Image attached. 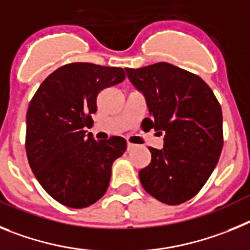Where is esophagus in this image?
Returning a JSON list of instances; mask_svg holds the SVG:
<instances>
[{
	"instance_id": "1",
	"label": "esophagus",
	"mask_w": 250,
	"mask_h": 250,
	"mask_svg": "<svg viewBox=\"0 0 250 250\" xmlns=\"http://www.w3.org/2000/svg\"><path fill=\"white\" fill-rule=\"evenodd\" d=\"M136 148V145H133V143H130V142H127V150H132Z\"/></svg>"
}]
</instances>
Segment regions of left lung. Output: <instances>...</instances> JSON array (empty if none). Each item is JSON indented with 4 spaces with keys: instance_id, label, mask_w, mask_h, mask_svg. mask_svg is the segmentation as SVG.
I'll return each mask as SVG.
<instances>
[{
    "instance_id": "left-lung-1",
    "label": "left lung",
    "mask_w": 250,
    "mask_h": 250,
    "mask_svg": "<svg viewBox=\"0 0 250 250\" xmlns=\"http://www.w3.org/2000/svg\"><path fill=\"white\" fill-rule=\"evenodd\" d=\"M125 72L145 94L149 129L164 134L162 149L149 147L150 163L139 170L142 186L162 203L189 201L208 181L223 148L219 102L199 76L167 62Z\"/></svg>"
}]
</instances>
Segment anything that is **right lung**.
<instances>
[{"label":"right lung","instance_id":"obj_1","mask_svg":"<svg viewBox=\"0 0 250 250\" xmlns=\"http://www.w3.org/2000/svg\"><path fill=\"white\" fill-rule=\"evenodd\" d=\"M120 67L68 63L48 76L31 100L26 153L38 183L58 203L86 208L103 197L112 164L127 149L122 137L97 142L86 134L102 89L123 82Z\"/></svg>","mask_w":250,"mask_h":250}]
</instances>
